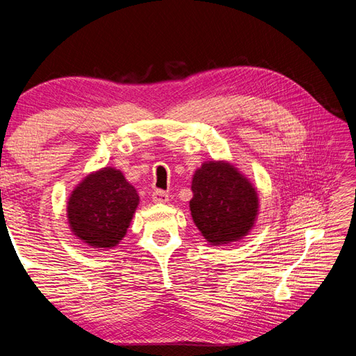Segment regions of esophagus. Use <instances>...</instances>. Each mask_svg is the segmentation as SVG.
I'll return each instance as SVG.
<instances>
[{"label":"esophagus","mask_w":356,"mask_h":356,"mask_svg":"<svg viewBox=\"0 0 356 356\" xmlns=\"http://www.w3.org/2000/svg\"><path fill=\"white\" fill-rule=\"evenodd\" d=\"M152 199H153V202H156V203H166V202L169 200V195H168V191L154 190L153 195H152Z\"/></svg>","instance_id":"34e87169"}]
</instances>
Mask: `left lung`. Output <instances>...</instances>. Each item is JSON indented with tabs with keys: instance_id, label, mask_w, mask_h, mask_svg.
Here are the masks:
<instances>
[{
	"instance_id": "obj_1",
	"label": "left lung",
	"mask_w": 356,
	"mask_h": 356,
	"mask_svg": "<svg viewBox=\"0 0 356 356\" xmlns=\"http://www.w3.org/2000/svg\"><path fill=\"white\" fill-rule=\"evenodd\" d=\"M191 217L211 245L242 239L254 225L258 196L252 184L225 161H207L193 175Z\"/></svg>"
}]
</instances>
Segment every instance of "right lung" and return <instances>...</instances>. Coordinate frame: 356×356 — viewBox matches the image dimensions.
Listing matches in <instances>:
<instances>
[{
  "instance_id": "obj_1",
  "label": "right lung",
  "mask_w": 356,
  "mask_h": 356,
  "mask_svg": "<svg viewBox=\"0 0 356 356\" xmlns=\"http://www.w3.org/2000/svg\"><path fill=\"white\" fill-rule=\"evenodd\" d=\"M139 203L134 186L120 170L104 168L86 177L68 200L71 232L93 248L108 250L120 242Z\"/></svg>"
}]
</instances>
